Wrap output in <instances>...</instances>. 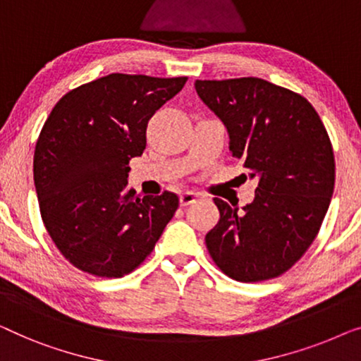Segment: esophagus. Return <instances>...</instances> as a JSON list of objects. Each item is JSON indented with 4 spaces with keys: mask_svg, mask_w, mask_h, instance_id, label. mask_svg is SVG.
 Returning a JSON list of instances; mask_svg holds the SVG:
<instances>
[{
    "mask_svg": "<svg viewBox=\"0 0 361 361\" xmlns=\"http://www.w3.org/2000/svg\"><path fill=\"white\" fill-rule=\"evenodd\" d=\"M197 200V195L192 191H185L180 195V204L181 206H190Z\"/></svg>",
    "mask_w": 361,
    "mask_h": 361,
    "instance_id": "obj_1",
    "label": "esophagus"
}]
</instances>
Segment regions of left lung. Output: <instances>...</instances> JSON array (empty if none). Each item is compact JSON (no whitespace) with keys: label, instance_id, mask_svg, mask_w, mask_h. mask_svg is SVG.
<instances>
[{"label":"left lung","instance_id":"left-lung-1","mask_svg":"<svg viewBox=\"0 0 361 361\" xmlns=\"http://www.w3.org/2000/svg\"><path fill=\"white\" fill-rule=\"evenodd\" d=\"M195 88L227 129L232 157L258 180L250 204L214 197L221 219L206 247L233 280H270L289 270L321 229L335 183L331 139L306 98L267 80H196Z\"/></svg>","mask_w":361,"mask_h":361}]
</instances>
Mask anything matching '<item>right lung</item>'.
Here are the masks:
<instances>
[{
    "label": "right lung",
    "instance_id": "obj_1",
    "mask_svg": "<svg viewBox=\"0 0 361 361\" xmlns=\"http://www.w3.org/2000/svg\"><path fill=\"white\" fill-rule=\"evenodd\" d=\"M186 77L111 73L68 91L45 121L34 152L40 216L62 255L96 276L128 275L154 250L178 196H135L129 161L147 124Z\"/></svg>",
    "mask_w": 361,
    "mask_h": 361
}]
</instances>
